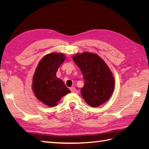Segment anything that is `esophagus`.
Instances as JSON below:
<instances>
[{
  "label": "esophagus",
  "mask_w": 149,
  "mask_h": 149,
  "mask_svg": "<svg viewBox=\"0 0 149 149\" xmlns=\"http://www.w3.org/2000/svg\"><path fill=\"white\" fill-rule=\"evenodd\" d=\"M70 91L72 93H74L76 91V88L74 87H71V88H70Z\"/></svg>",
  "instance_id": "34e87169"
}]
</instances>
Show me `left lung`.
<instances>
[{"label": "left lung", "instance_id": "8db88e82", "mask_svg": "<svg viewBox=\"0 0 149 149\" xmlns=\"http://www.w3.org/2000/svg\"><path fill=\"white\" fill-rule=\"evenodd\" d=\"M84 81L81 93L85 102L96 107L106 102L114 89V79L109 67L96 54L84 52L73 56Z\"/></svg>", "mask_w": 149, "mask_h": 149}]
</instances>
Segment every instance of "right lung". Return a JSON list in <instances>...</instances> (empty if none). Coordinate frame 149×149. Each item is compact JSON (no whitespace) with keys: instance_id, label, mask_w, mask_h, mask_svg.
<instances>
[{"instance_id":"right-lung-1","label":"right lung","mask_w":149,"mask_h":149,"mask_svg":"<svg viewBox=\"0 0 149 149\" xmlns=\"http://www.w3.org/2000/svg\"><path fill=\"white\" fill-rule=\"evenodd\" d=\"M65 60L63 53H52L43 56L40 61L33 76L32 89L35 96L44 104L55 106L60 99L70 93L63 81L56 73Z\"/></svg>"}]
</instances>
